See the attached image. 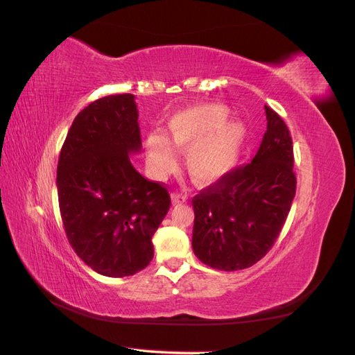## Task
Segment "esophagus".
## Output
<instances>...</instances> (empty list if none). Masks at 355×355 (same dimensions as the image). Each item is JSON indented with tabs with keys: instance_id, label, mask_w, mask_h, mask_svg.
Returning a JSON list of instances; mask_svg holds the SVG:
<instances>
[{
	"instance_id": "34e87169",
	"label": "esophagus",
	"mask_w": 355,
	"mask_h": 355,
	"mask_svg": "<svg viewBox=\"0 0 355 355\" xmlns=\"http://www.w3.org/2000/svg\"><path fill=\"white\" fill-rule=\"evenodd\" d=\"M171 199H172V204H183L186 202L187 196L184 193H180V192H174L171 195Z\"/></svg>"
}]
</instances>
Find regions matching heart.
I'll return each instance as SVG.
<instances>
[{"mask_svg": "<svg viewBox=\"0 0 355 355\" xmlns=\"http://www.w3.org/2000/svg\"><path fill=\"white\" fill-rule=\"evenodd\" d=\"M228 109L220 105H202L172 115L166 123V139L178 151L186 153V166L198 183H213L230 172L239 160L246 139L240 123H230ZM168 142L150 135L145 150L150 166L157 177L175 168V154Z\"/></svg>", "mask_w": 355, "mask_h": 355, "instance_id": "1", "label": "heart"}]
</instances>
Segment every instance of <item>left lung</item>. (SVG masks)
I'll return each instance as SVG.
<instances>
[{
	"label": "left lung",
	"instance_id": "obj_1",
	"mask_svg": "<svg viewBox=\"0 0 355 355\" xmlns=\"http://www.w3.org/2000/svg\"><path fill=\"white\" fill-rule=\"evenodd\" d=\"M267 130L250 163L226 172L193 199L195 255L235 271L264 258L284 228L295 196L294 150L285 121L266 106Z\"/></svg>",
	"mask_w": 355,
	"mask_h": 355
}]
</instances>
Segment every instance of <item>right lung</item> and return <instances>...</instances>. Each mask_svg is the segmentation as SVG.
Returning <instances> with one entry per match:
<instances>
[{"instance_id":"right-lung-1","label":"right lung","mask_w":355,"mask_h":355,"mask_svg":"<svg viewBox=\"0 0 355 355\" xmlns=\"http://www.w3.org/2000/svg\"><path fill=\"white\" fill-rule=\"evenodd\" d=\"M142 147L133 94L89 103L71 124L57 168L58 204L71 249L107 277L144 270L153 235L171 207L166 187L130 162Z\"/></svg>"}]
</instances>
